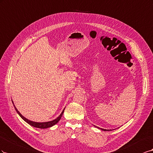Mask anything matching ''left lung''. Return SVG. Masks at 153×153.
I'll list each match as a JSON object with an SVG mask.
<instances>
[{"instance_id": "1", "label": "left lung", "mask_w": 153, "mask_h": 153, "mask_svg": "<svg viewBox=\"0 0 153 153\" xmlns=\"http://www.w3.org/2000/svg\"><path fill=\"white\" fill-rule=\"evenodd\" d=\"M95 127H96V128H99V129H101V130H102V131H111V129H102V128H98V127H97V126H94Z\"/></svg>"}]
</instances>
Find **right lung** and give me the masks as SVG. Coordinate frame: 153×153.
<instances>
[{
	"label": "right lung",
	"instance_id": "right-lung-1",
	"mask_svg": "<svg viewBox=\"0 0 153 153\" xmlns=\"http://www.w3.org/2000/svg\"><path fill=\"white\" fill-rule=\"evenodd\" d=\"M12 102L13 104V106L15 108V110L16 111L17 113L20 115V117L24 121H25L26 123H28L29 125L33 126V127L34 128H40V129H45V128H51L52 127V126H54L55 124H57L58 122L59 121V120L61 119V118H62V115H63V113L64 112V110L65 109L63 110V111L62 112V113L59 115V116L58 117L56 118V119L53 120H51V121H49V122H45V123H36V122H33V121H31V120H29V119H26L25 117H24L21 114V113L18 111V110H17L16 108L15 107V106L14 105V103H13V101H12Z\"/></svg>",
	"mask_w": 153,
	"mask_h": 153
}]
</instances>
